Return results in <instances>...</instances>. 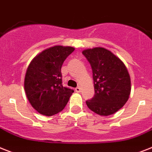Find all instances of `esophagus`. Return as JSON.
Listing matches in <instances>:
<instances>
[{
	"label": "esophagus",
	"mask_w": 152,
	"mask_h": 152,
	"mask_svg": "<svg viewBox=\"0 0 152 152\" xmlns=\"http://www.w3.org/2000/svg\"><path fill=\"white\" fill-rule=\"evenodd\" d=\"M75 91H77V92H81V87H77L75 88Z\"/></svg>",
	"instance_id": "1"
}]
</instances>
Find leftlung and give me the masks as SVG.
I'll return each mask as SVG.
<instances>
[{
    "instance_id": "left-lung-1",
    "label": "left lung",
    "mask_w": 152,
    "mask_h": 152,
    "mask_svg": "<svg viewBox=\"0 0 152 152\" xmlns=\"http://www.w3.org/2000/svg\"><path fill=\"white\" fill-rule=\"evenodd\" d=\"M92 70L95 96L88 107L100 116H110L125 105L130 95L131 81L127 68L118 56L103 47L82 51Z\"/></svg>"
}]
</instances>
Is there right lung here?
I'll return each mask as SVG.
<instances>
[{
  "label": "right lung",
  "mask_w": 152,
  "mask_h": 152,
  "mask_svg": "<svg viewBox=\"0 0 152 152\" xmlns=\"http://www.w3.org/2000/svg\"><path fill=\"white\" fill-rule=\"evenodd\" d=\"M72 46H54L36 55L26 70L24 88L32 107L42 115L53 116L61 112L74 90L64 87L61 67Z\"/></svg>",
  "instance_id": "right-lung-1"
}]
</instances>
